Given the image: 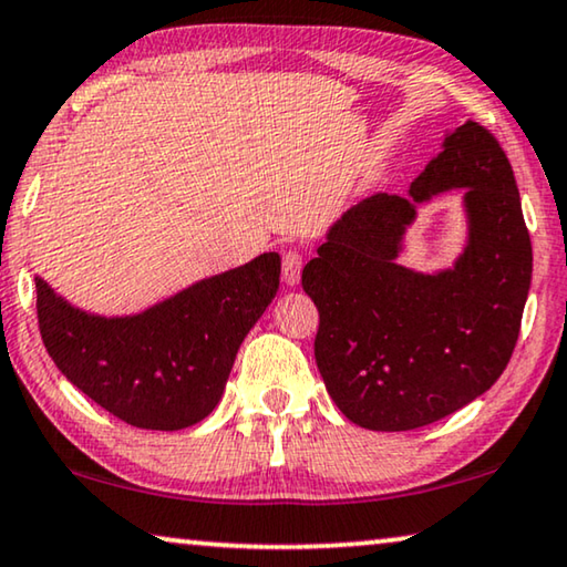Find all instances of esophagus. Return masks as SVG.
<instances>
[{
    "instance_id": "34e87169",
    "label": "esophagus",
    "mask_w": 567,
    "mask_h": 567,
    "mask_svg": "<svg viewBox=\"0 0 567 567\" xmlns=\"http://www.w3.org/2000/svg\"><path fill=\"white\" fill-rule=\"evenodd\" d=\"M301 268H303V256L296 254V250H289V254L284 256V284L286 286L299 284Z\"/></svg>"
}]
</instances>
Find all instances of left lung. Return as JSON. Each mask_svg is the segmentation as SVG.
Returning a JSON list of instances; mask_svg holds the SVG:
<instances>
[{"instance_id": "left-lung-1", "label": "left lung", "mask_w": 567, "mask_h": 567, "mask_svg": "<svg viewBox=\"0 0 567 567\" xmlns=\"http://www.w3.org/2000/svg\"><path fill=\"white\" fill-rule=\"evenodd\" d=\"M446 188L465 189V254L446 272L400 267L414 207ZM408 195L350 207L301 274L319 309L313 357L327 393L370 431L421 429L486 393L515 352L533 281L515 172L476 121L446 134Z\"/></svg>"}]
</instances>
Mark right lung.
<instances>
[{
	"instance_id": "right-lung-1",
	"label": "right lung",
	"mask_w": 567,
	"mask_h": 567,
	"mask_svg": "<svg viewBox=\"0 0 567 567\" xmlns=\"http://www.w3.org/2000/svg\"><path fill=\"white\" fill-rule=\"evenodd\" d=\"M278 276L281 258L264 254L132 317L75 309L34 278L40 334L58 370L103 411L134 429H189L220 403Z\"/></svg>"
}]
</instances>
